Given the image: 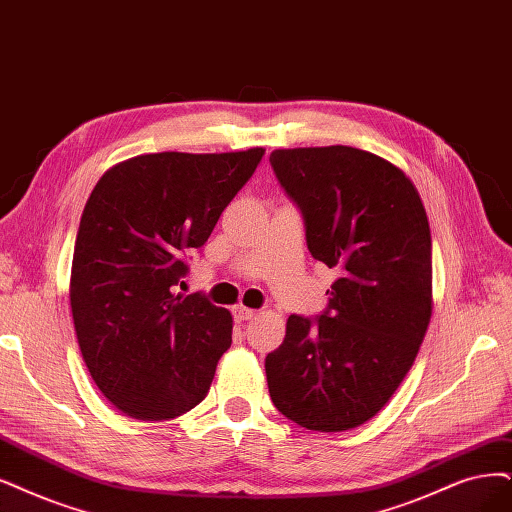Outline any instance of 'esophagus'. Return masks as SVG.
Listing matches in <instances>:
<instances>
[{
  "instance_id": "34e87169",
  "label": "esophagus",
  "mask_w": 512,
  "mask_h": 512,
  "mask_svg": "<svg viewBox=\"0 0 512 512\" xmlns=\"http://www.w3.org/2000/svg\"><path fill=\"white\" fill-rule=\"evenodd\" d=\"M232 312H234V318L238 320V323H246V320H251L255 316V310L244 308V306H236Z\"/></svg>"
}]
</instances>
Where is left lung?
I'll list each match as a JSON object with an SVG mask.
<instances>
[{
  "label": "left lung",
  "instance_id": "left-lung-1",
  "mask_svg": "<svg viewBox=\"0 0 512 512\" xmlns=\"http://www.w3.org/2000/svg\"><path fill=\"white\" fill-rule=\"evenodd\" d=\"M304 217L308 251L337 270L327 308L291 314L266 356L276 409L308 430L365 424L401 386L432 312V242L418 189L365 149L297 147L270 156Z\"/></svg>",
  "mask_w": 512,
  "mask_h": 512
}]
</instances>
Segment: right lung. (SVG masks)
<instances>
[{
    "label": "right lung",
    "instance_id": "right-lung-1",
    "mask_svg": "<svg viewBox=\"0 0 512 512\" xmlns=\"http://www.w3.org/2000/svg\"><path fill=\"white\" fill-rule=\"evenodd\" d=\"M263 154H145L94 185L73 249L71 314L94 384L130 418L173 420L208 394L232 314L177 287Z\"/></svg>",
    "mask_w": 512,
    "mask_h": 512
}]
</instances>
